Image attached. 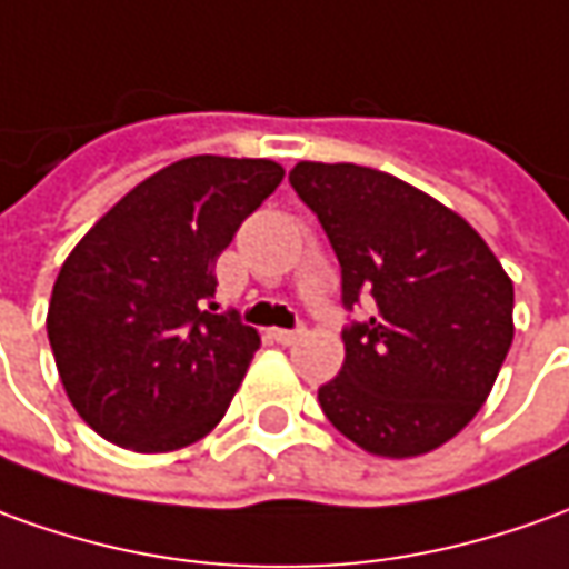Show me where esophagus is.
<instances>
[{
	"label": "esophagus",
	"mask_w": 569,
	"mask_h": 569,
	"mask_svg": "<svg viewBox=\"0 0 569 569\" xmlns=\"http://www.w3.org/2000/svg\"><path fill=\"white\" fill-rule=\"evenodd\" d=\"M269 335H272V340L281 343V347H291V343H297V340L303 337V328H293V331H288V328H272Z\"/></svg>",
	"instance_id": "obj_1"
}]
</instances>
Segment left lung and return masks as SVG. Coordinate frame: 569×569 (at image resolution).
I'll return each mask as SVG.
<instances>
[{
	"mask_svg": "<svg viewBox=\"0 0 569 569\" xmlns=\"http://www.w3.org/2000/svg\"><path fill=\"white\" fill-rule=\"evenodd\" d=\"M300 201L340 262L343 307L375 316L343 331V368L319 387L325 418L381 458L433 452L487 402L515 340V284L456 210L397 176L300 160Z\"/></svg>",
	"mask_w": 569,
	"mask_h": 569,
	"instance_id": "left-lung-1",
	"label": "left lung"
}]
</instances>
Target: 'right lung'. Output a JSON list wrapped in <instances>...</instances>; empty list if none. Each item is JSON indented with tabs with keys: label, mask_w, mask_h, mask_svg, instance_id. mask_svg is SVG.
Returning a JSON list of instances; mask_svg holds the SVG:
<instances>
[{
	"label": "right lung",
	"mask_w": 569,
	"mask_h": 569,
	"mask_svg": "<svg viewBox=\"0 0 569 569\" xmlns=\"http://www.w3.org/2000/svg\"><path fill=\"white\" fill-rule=\"evenodd\" d=\"M281 179L266 158L176 160L70 250L46 331L70 406L98 437L151 456L222 421L260 335L217 312V260Z\"/></svg>",
	"instance_id": "add662e5"
}]
</instances>
